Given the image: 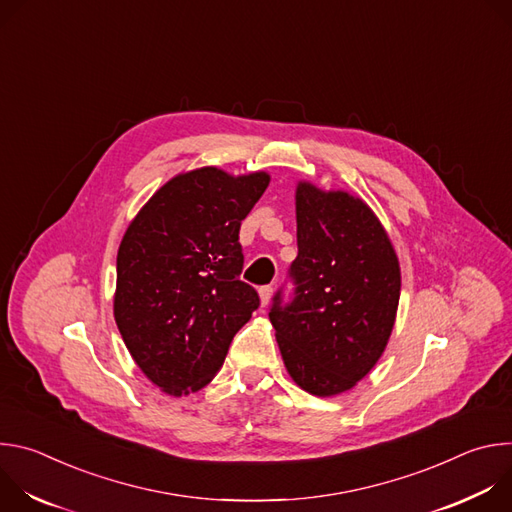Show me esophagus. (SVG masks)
<instances>
[{"label":"esophagus","instance_id":"obj_1","mask_svg":"<svg viewBox=\"0 0 512 512\" xmlns=\"http://www.w3.org/2000/svg\"><path fill=\"white\" fill-rule=\"evenodd\" d=\"M271 294H273V287H271V285H261V287H259V298H261V304H263V306L269 304Z\"/></svg>","mask_w":512,"mask_h":512}]
</instances>
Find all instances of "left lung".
Returning <instances> with one entry per match:
<instances>
[{"mask_svg":"<svg viewBox=\"0 0 512 512\" xmlns=\"http://www.w3.org/2000/svg\"><path fill=\"white\" fill-rule=\"evenodd\" d=\"M298 257L291 298L273 296L269 320L285 369L304 391L352 389L381 358L401 294L393 245L375 212L346 192L300 182Z\"/></svg>","mask_w":512,"mask_h":512,"instance_id":"1","label":"left lung"}]
</instances>
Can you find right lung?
<instances>
[{
    "instance_id": "right-lung-1",
    "label": "right lung",
    "mask_w": 512,
    "mask_h": 512,
    "mask_svg": "<svg viewBox=\"0 0 512 512\" xmlns=\"http://www.w3.org/2000/svg\"><path fill=\"white\" fill-rule=\"evenodd\" d=\"M267 184L265 172L180 174L125 231L115 322L143 375L170 395L208 385L261 304L255 287L239 279V231Z\"/></svg>"
}]
</instances>
